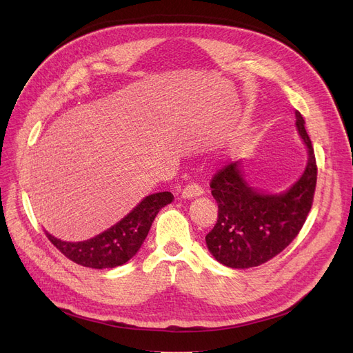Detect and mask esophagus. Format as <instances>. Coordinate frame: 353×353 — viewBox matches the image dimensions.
<instances>
[{"mask_svg": "<svg viewBox=\"0 0 353 353\" xmlns=\"http://www.w3.org/2000/svg\"><path fill=\"white\" fill-rule=\"evenodd\" d=\"M203 193V189L200 186H197V184H189V186L184 188L180 193V197L181 199H194V197H199L201 196Z\"/></svg>", "mask_w": 353, "mask_h": 353, "instance_id": "1", "label": "esophagus"}]
</instances>
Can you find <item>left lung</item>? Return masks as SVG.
<instances>
[{"mask_svg": "<svg viewBox=\"0 0 353 353\" xmlns=\"http://www.w3.org/2000/svg\"><path fill=\"white\" fill-rule=\"evenodd\" d=\"M294 117L307 161L302 176L289 189L268 193L253 188L242 160L230 163L213 177L210 188L219 214L217 223L206 236V245L219 263L232 269L266 263L290 245L306 221L318 169L305 120L299 111Z\"/></svg>", "mask_w": 353, "mask_h": 353, "instance_id": "1", "label": "left lung"}]
</instances>
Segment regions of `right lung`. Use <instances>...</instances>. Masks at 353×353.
I'll return each instance as SVG.
<instances>
[{
  "label": "right lung",
  "instance_id": "right-lung-1",
  "mask_svg": "<svg viewBox=\"0 0 353 353\" xmlns=\"http://www.w3.org/2000/svg\"><path fill=\"white\" fill-rule=\"evenodd\" d=\"M172 200L170 192L148 194L114 226L83 242H65L47 230L46 234L74 263L91 269L117 268L127 263L140 250L154 217Z\"/></svg>",
  "mask_w": 353,
  "mask_h": 353
}]
</instances>
